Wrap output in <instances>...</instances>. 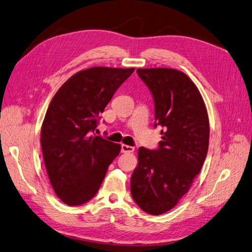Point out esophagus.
I'll return each mask as SVG.
<instances>
[{
  "mask_svg": "<svg viewBox=\"0 0 252 252\" xmlns=\"http://www.w3.org/2000/svg\"><path fill=\"white\" fill-rule=\"evenodd\" d=\"M121 151H122V153H133V151H134V147H132V146H129V145H126V144H122V146H121Z\"/></svg>",
  "mask_w": 252,
  "mask_h": 252,
  "instance_id": "1",
  "label": "esophagus"
}]
</instances>
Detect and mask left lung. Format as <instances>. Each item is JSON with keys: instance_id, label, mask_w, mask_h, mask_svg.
<instances>
[{"instance_id": "8db88e82", "label": "left lung", "mask_w": 252, "mask_h": 252, "mask_svg": "<svg viewBox=\"0 0 252 252\" xmlns=\"http://www.w3.org/2000/svg\"><path fill=\"white\" fill-rule=\"evenodd\" d=\"M155 101V127L162 141L155 151L140 147L130 180L135 203L159 215L173 209L191 188L209 147V118L199 90L185 73L153 67L138 69Z\"/></svg>"}]
</instances>
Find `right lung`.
<instances>
[{
	"instance_id": "1",
	"label": "right lung",
	"mask_w": 252,
	"mask_h": 252,
	"mask_svg": "<svg viewBox=\"0 0 252 252\" xmlns=\"http://www.w3.org/2000/svg\"><path fill=\"white\" fill-rule=\"evenodd\" d=\"M133 71L107 66L79 71L51 100L40 142L53 189L67 206L93 198L120 154V144L92 133L100 113Z\"/></svg>"
}]
</instances>
